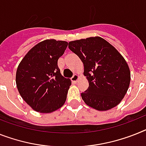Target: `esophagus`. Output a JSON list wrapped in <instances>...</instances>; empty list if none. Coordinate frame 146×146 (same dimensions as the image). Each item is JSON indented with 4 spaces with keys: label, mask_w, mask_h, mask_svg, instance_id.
<instances>
[{
    "label": "esophagus",
    "mask_w": 146,
    "mask_h": 146,
    "mask_svg": "<svg viewBox=\"0 0 146 146\" xmlns=\"http://www.w3.org/2000/svg\"><path fill=\"white\" fill-rule=\"evenodd\" d=\"M71 81L73 82L74 83H76L79 82V76L78 75H76V74H75V75H73V76L71 77Z\"/></svg>",
    "instance_id": "esophagus-1"
}]
</instances>
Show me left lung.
<instances>
[{
  "mask_svg": "<svg viewBox=\"0 0 146 146\" xmlns=\"http://www.w3.org/2000/svg\"><path fill=\"white\" fill-rule=\"evenodd\" d=\"M68 47L84 64L89 87L81 96L88 106L108 111L119 104L127 93L131 73L125 58L101 37L69 42Z\"/></svg>",
  "mask_w": 146,
  "mask_h": 146,
  "instance_id": "1",
  "label": "left lung"
}]
</instances>
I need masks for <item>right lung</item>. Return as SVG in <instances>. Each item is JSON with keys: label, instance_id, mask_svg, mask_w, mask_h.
<instances>
[{"label": "right lung", "instance_id": "1", "mask_svg": "<svg viewBox=\"0 0 146 146\" xmlns=\"http://www.w3.org/2000/svg\"><path fill=\"white\" fill-rule=\"evenodd\" d=\"M67 44V41L44 40L29 50L18 65V92L38 112H53L65 102L71 81L62 76L58 60Z\"/></svg>", "mask_w": 146, "mask_h": 146}]
</instances>
